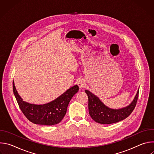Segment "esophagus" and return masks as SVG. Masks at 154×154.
Returning a JSON list of instances; mask_svg holds the SVG:
<instances>
[{"label": "esophagus", "mask_w": 154, "mask_h": 154, "mask_svg": "<svg viewBox=\"0 0 154 154\" xmlns=\"http://www.w3.org/2000/svg\"><path fill=\"white\" fill-rule=\"evenodd\" d=\"M77 84H78L80 88H81V89L84 88L86 86V83H85V80H83V79L79 80L78 82H77Z\"/></svg>", "instance_id": "1"}]
</instances>
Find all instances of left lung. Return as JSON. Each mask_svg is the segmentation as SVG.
<instances>
[{"mask_svg":"<svg viewBox=\"0 0 154 154\" xmlns=\"http://www.w3.org/2000/svg\"><path fill=\"white\" fill-rule=\"evenodd\" d=\"M88 97V109L91 118L97 123L102 124H113L127 118L134 109L138 98L139 89L133 101L128 106L112 109L106 106L98 97L88 90H85Z\"/></svg>","mask_w":154,"mask_h":154,"instance_id":"obj_1","label":"left lung"}]
</instances>
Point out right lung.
<instances>
[{"label": "right lung", "instance_id": "1", "mask_svg": "<svg viewBox=\"0 0 154 154\" xmlns=\"http://www.w3.org/2000/svg\"><path fill=\"white\" fill-rule=\"evenodd\" d=\"M13 90L14 96L21 111L32 122L45 125H53L58 124L66 113L68 104L79 90L77 85L70 88L55 100L45 104L36 105L23 100L19 95L14 81Z\"/></svg>", "mask_w": 154, "mask_h": 154}]
</instances>
